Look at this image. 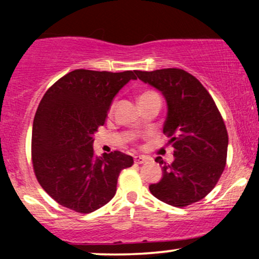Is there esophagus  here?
Returning <instances> with one entry per match:
<instances>
[{
  "instance_id": "1",
  "label": "esophagus",
  "mask_w": 259,
  "mask_h": 259,
  "mask_svg": "<svg viewBox=\"0 0 259 259\" xmlns=\"http://www.w3.org/2000/svg\"><path fill=\"white\" fill-rule=\"evenodd\" d=\"M134 160H135L136 164H142V163L147 162L148 158H147V157H145V156H135V157H134Z\"/></svg>"
}]
</instances>
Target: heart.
Returning a JSON list of instances; mask_svg holds the SVG:
<instances>
[{
    "instance_id": "b5f03b06",
    "label": "heart",
    "mask_w": 259,
    "mask_h": 259,
    "mask_svg": "<svg viewBox=\"0 0 259 259\" xmlns=\"http://www.w3.org/2000/svg\"><path fill=\"white\" fill-rule=\"evenodd\" d=\"M152 95H156V94H154V92H152V91H146V92H144V94H142L141 96H140L139 101H140V100H144V99H146V97H150V96H152ZM113 109H114V105H112V107H111V112L113 111Z\"/></svg>"
}]
</instances>
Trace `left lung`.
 <instances>
[{
    "label": "left lung",
    "mask_w": 259,
    "mask_h": 259,
    "mask_svg": "<svg viewBox=\"0 0 259 259\" xmlns=\"http://www.w3.org/2000/svg\"><path fill=\"white\" fill-rule=\"evenodd\" d=\"M135 74L165 99L163 133L174 147L173 163L156 158L163 174L150 185L151 194L174 207L195 203L212 191L225 168L229 139L224 120L203 85L185 70L167 68Z\"/></svg>",
    "instance_id": "left-lung-1"
}]
</instances>
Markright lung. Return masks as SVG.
<instances>
[{
	"instance_id": "obj_1",
	"label": "right lung",
	"mask_w": 259,
	"mask_h": 259,
	"mask_svg": "<svg viewBox=\"0 0 259 259\" xmlns=\"http://www.w3.org/2000/svg\"><path fill=\"white\" fill-rule=\"evenodd\" d=\"M130 80L121 73L76 69L44 95L32 124L31 158L36 179L61 206L91 213L114 197L132 156L114 151L94 153V135L107 118L113 99Z\"/></svg>"
}]
</instances>
